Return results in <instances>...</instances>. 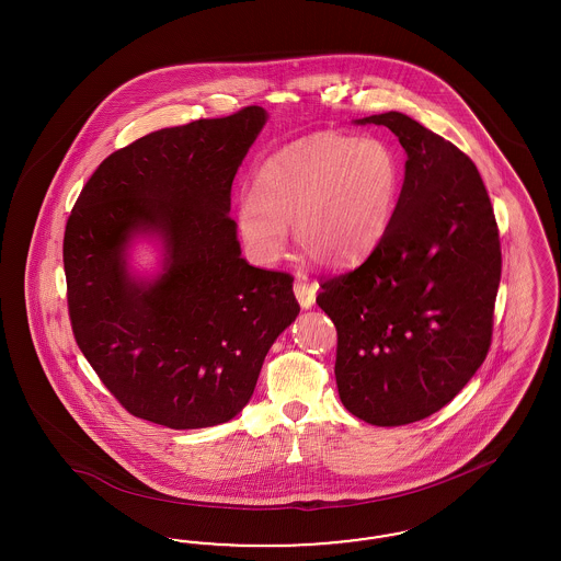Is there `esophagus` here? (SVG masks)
I'll return each instance as SVG.
<instances>
[{
    "label": "esophagus",
    "instance_id": "obj_1",
    "mask_svg": "<svg viewBox=\"0 0 561 561\" xmlns=\"http://www.w3.org/2000/svg\"><path fill=\"white\" fill-rule=\"evenodd\" d=\"M294 294H296L300 307H302V309H309V307H313V302H316L318 284H316V282L309 284L307 279H298V282L294 284Z\"/></svg>",
    "mask_w": 561,
    "mask_h": 561
}]
</instances>
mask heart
Segmentation results:
<instances>
[{
  "label": "heart",
  "mask_w": 561,
  "mask_h": 561,
  "mask_svg": "<svg viewBox=\"0 0 561 561\" xmlns=\"http://www.w3.org/2000/svg\"><path fill=\"white\" fill-rule=\"evenodd\" d=\"M400 187V160L382 138L313 134L263 161L256 193L241 197V238L261 263H275L294 222L311 259L345 267L382 240Z\"/></svg>",
  "instance_id": "1"
}]
</instances>
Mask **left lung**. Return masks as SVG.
<instances>
[{
	"instance_id": "left-lung-1",
	"label": "left lung",
	"mask_w": 561,
	"mask_h": 561,
	"mask_svg": "<svg viewBox=\"0 0 561 561\" xmlns=\"http://www.w3.org/2000/svg\"><path fill=\"white\" fill-rule=\"evenodd\" d=\"M408 153L389 229L347 273L321 277L316 302L336 325V385L370 425L423 421L471 380L492 343L501 238L476 163L450 140L389 111Z\"/></svg>"
}]
</instances>
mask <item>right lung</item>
<instances>
[{
  "instance_id": "add662e5",
  "label": "right lung",
  "mask_w": 561,
  "mask_h": 561,
  "mask_svg": "<svg viewBox=\"0 0 561 561\" xmlns=\"http://www.w3.org/2000/svg\"><path fill=\"white\" fill-rule=\"evenodd\" d=\"M265 108L147 134L94 170L62 240L76 343L133 416L170 428L213 427L250 401L273 341L300 307L286 271L241 259L231 185ZM167 241V271L129 279L125 243Z\"/></svg>"
}]
</instances>
